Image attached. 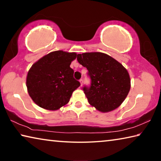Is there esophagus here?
Masks as SVG:
<instances>
[{
    "instance_id": "1",
    "label": "esophagus",
    "mask_w": 161,
    "mask_h": 161,
    "mask_svg": "<svg viewBox=\"0 0 161 161\" xmlns=\"http://www.w3.org/2000/svg\"><path fill=\"white\" fill-rule=\"evenodd\" d=\"M80 82L81 84V86H82V84H83V80H82V79H81V80H80Z\"/></svg>"
}]
</instances>
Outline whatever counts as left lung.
Listing matches in <instances>:
<instances>
[{
    "label": "left lung",
    "mask_w": 161,
    "mask_h": 161,
    "mask_svg": "<svg viewBox=\"0 0 161 161\" xmlns=\"http://www.w3.org/2000/svg\"><path fill=\"white\" fill-rule=\"evenodd\" d=\"M79 63L88 70L90 86L83 90L89 103L101 112H108L123 103L130 88L129 72L123 65L107 54H77Z\"/></svg>",
    "instance_id": "left-lung-1"
}]
</instances>
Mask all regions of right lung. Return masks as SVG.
Here are the masks:
<instances>
[{"label": "right lung", "mask_w": 161, "mask_h": 161, "mask_svg": "<svg viewBox=\"0 0 161 161\" xmlns=\"http://www.w3.org/2000/svg\"><path fill=\"white\" fill-rule=\"evenodd\" d=\"M77 56L75 53L54 51L32 64L26 86L30 97L40 107L54 111L69 102L73 92L80 86L70 67Z\"/></svg>", "instance_id": "obj_1"}]
</instances>
